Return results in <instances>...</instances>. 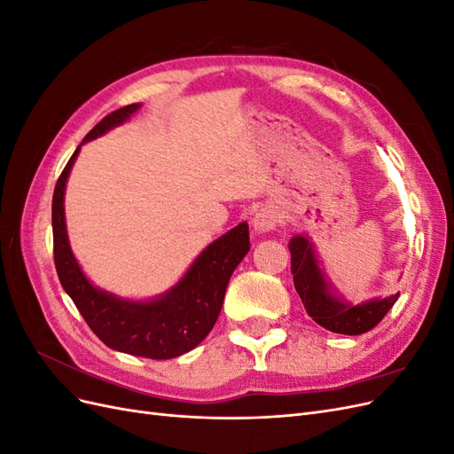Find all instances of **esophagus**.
Here are the masks:
<instances>
[{
	"label": "esophagus",
	"instance_id": "1",
	"mask_svg": "<svg viewBox=\"0 0 454 454\" xmlns=\"http://www.w3.org/2000/svg\"><path fill=\"white\" fill-rule=\"evenodd\" d=\"M252 223L257 232H270L274 227L278 225V214L272 208H261L255 212Z\"/></svg>",
	"mask_w": 454,
	"mask_h": 454
}]
</instances>
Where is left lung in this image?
<instances>
[{
  "instance_id": "1",
  "label": "left lung",
  "mask_w": 454,
  "mask_h": 454,
  "mask_svg": "<svg viewBox=\"0 0 454 454\" xmlns=\"http://www.w3.org/2000/svg\"><path fill=\"white\" fill-rule=\"evenodd\" d=\"M287 246L292 252L294 284L305 310L316 324L329 332L362 335L373 329L400 297V294H394L384 299L375 297L360 305H350L339 297L332 284L325 280L316 259L314 246L305 235H295Z\"/></svg>"
}]
</instances>
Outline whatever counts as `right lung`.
<instances>
[{"label": "right lung", "mask_w": 454, "mask_h": 454, "mask_svg": "<svg viewBox=\"0 0 454 454\" xmlns=\"http://www.w3.org/2000/svg\"><path fill=\"white\" fill-rule=\"evenodd\" d=\"M140 104H130L104 117L75 149L52 195V242L64 292L72 297L89 327L109 348L151 360H170L193 350L212 332L231 274L250 252L248 223H240L214 240L195 259L184 278L151 301H129L94 287L72 254L66 232L64 191L79 149L109 129L125 122Z\"/></svg>", "instance_id": "obj_1"}]
</instances>
